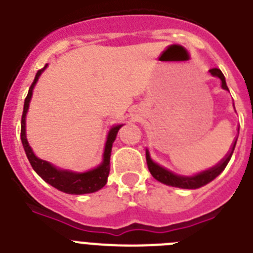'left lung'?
Listing matches in <instances>:
<instances>
[{"mask_svg": "<svg viewBox=\"0 0 253 253\" xmlns=\"http://www.w3.org/2000/svg\"><path fill=\"white\" fill-rule=\"evenodd\" d=\"M209 72L213 76H215V77L220 78V81H222V87L224 88V90H228L227 84H225L224 75H223L220 69L211 68ZM236 142H233L231 151L228 152L227 156H225V157L223 158V160L216 165V166L211 167V169H205V171L200 172V173H196V175L194 176H190V177H187V176L175 175V173H172V172L169 171V169L158 166L157 163H154L153 161L151 160L148 151H146L147 166H148V169L152 173V176H153L157 181L162 182V184H166L169 185V186L181 187V189H199V187H202L204 186V185L209 184L210 181H213L216 176L220 175V172L225 169V166H227L229 160H231L232 153H233L234 147H236Z\"/></svg>", "mask_w": 253, "mask_h": 253, "instance_id": "obj_1", "label": "left lung"}]
</instances>
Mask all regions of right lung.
Masks as SVG:
<instances>
[{
	"instance_id": "obj_1",
	"label": "right lung",
	"mask_w": 253,
	"mask_h": 253,
	"mask_svg": "<svg viewBox=\"0 0 253 253\" xmlns=\"http://www.w3.org/2000/svg\"><path fill=\"white\" fill-rule=\"evenodd\" d=\"M46 67V66H45ZM45 67L39 69L35 75L34 82L31 84L30 88H29L28 96H26L25 102H24V111H22L21 116V142L24 149H25L26 157H28L29 162H30L31 167L34 169L40 177L43 178L45 182L51 185L55 189L63 191L67 194H73V195H81V194H91L95 193L97 190L102 189L106 185L107 177H109V172H110V156H111V147L116 138V134L122 128V125H116L111 130L109 131L107 135L106 144H105V152H104V161L97 169H93L88 172H84V173H73V172L68 171H60V169H55L54 166H51L50 163L46 161L40 160L34 154L33 149L29 146L28 139H26L25 134V116L28 113L29 102H30L31 95H33V88H34L35 84H37L38 78L42 75Z\"/></svg>"
}]
</instances>
